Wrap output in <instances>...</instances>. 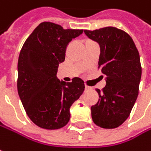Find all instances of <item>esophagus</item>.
Listing matches in <instances>:
<instances>
[{"label": "esophagus", "mask_w": 151, "mask_h": 151, "mask_svg": "<svg viewBox=\"0 0 151 151\" xmlns=\"http://www.w3.org/2000/svg\"><path fill=\"white\" fill-rule=\"evenodd\" d=\"M85 90H86V91L92 90V88L91 87H89V86H88V85H86V86H85Z\"/></svg>", "instance_id": "34e87169"}]
</instances>
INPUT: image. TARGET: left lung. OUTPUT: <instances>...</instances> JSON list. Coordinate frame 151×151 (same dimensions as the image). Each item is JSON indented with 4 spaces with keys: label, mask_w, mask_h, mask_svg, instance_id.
<instances>
[{
    "label": "left lung",
    "mask_w": 151,
    "mask_h": 151,
    "mask_svg": "<svg viewBox=\"0 0 151 151\" xmlns=\"http://www.w3.org/2000/svg\"><path fill=\"white\" fill-rule=\"evenodd\" d=\"M84 32L101 46L98 69L106 81L101 90L96 88L99 101L91 106L93 121L101 128H117L129 117L138 95L142 75L138 50L131 36L116 27Z\"/></svg>",
    "instance_id": "1"
}]
</instances>
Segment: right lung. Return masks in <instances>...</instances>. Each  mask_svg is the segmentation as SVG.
I'll return each instance as SVG.
<instances>
[{"instance_id":"1","label":"right lung","mask_w":151,"mask_h":151,"mask_svg":"<svg viewBox=\"0 0 151 151\" xmlns=\"http://www.w3.org/2000/svg\"><path fill=\"white\" fill-rule=\"evenodd\" d=\"M42 22L24 43L18 60L17 88L27 116L39 127L57 130L70 121V108L85 88L81 78L60 81L57 72L68 45L82 33Z\"/></svg>"}]
</instances>
